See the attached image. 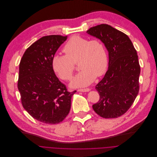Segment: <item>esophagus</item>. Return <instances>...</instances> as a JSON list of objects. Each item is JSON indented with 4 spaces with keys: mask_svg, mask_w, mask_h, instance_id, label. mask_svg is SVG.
Returning <instances> with one entry per match:
<instances>
[{
    "mask_svg": "<svg viewBox=\"0 0 157 157\" xmlns=\"http://www.w3.org/2000/svg\"><path fill=\"white\" fill-rule=\"evenodd\" d=\"M90 90V88H82V89H78V91H82V92H86L89 91Z\"/></svg>",
    "mask_w": 157,
    "mask_h": 157,
    "instance_id": "34e87169",
    "label": "esophagus"
}]
</instances>
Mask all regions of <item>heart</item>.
<instances>
[{"label": "heart", "instance_id": "obj_1", "mask_svg": "<svg viewBox=\"0 0 157 157\" xmlns=\"http://www.w3.org/2000/svg\"><path fill=\"white\" fill-rule=\"evenodd\" d=\"M64 55L55 54L52 59L54 72L62 80H71L78 63L82 70L74 78L71 86H85L96 77H101L107 71L108 56L103 43L98 39L90 40L78 35L72 36L63 48Z\"/></svg>", "mask_w": 157, "mask_h": 157}]
</instances>
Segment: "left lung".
<instances>
[{"label": "left lung", "mask_w": 157, "mask_h": 157, "mask_svg": "<svg viewBox=\"0 0 157 157\" xmlns=\"http://www.w3.org/2000/svg\"><path fill=\"white\" fill-rule=\"evenodd\" d=\"M86 33L100 39L109 54V67L96 85L100 100L92 107L103 118L118 117L131 108L139 91L140 67L129 38L107 24L90 28Z\"/></svg>", "instance_id": "left-lung-1"}]
</instances>
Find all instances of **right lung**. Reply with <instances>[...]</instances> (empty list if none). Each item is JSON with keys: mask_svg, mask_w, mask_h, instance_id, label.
I'll return each instance as SVG.
<instances>
[{"mask_svg": "<svg viewBox=\"0 0 157 157\" xmlns=\"http://www.w3.org/2000/svg\"><path fill=\"white\" fill-rule=\"evenodd\" d=\"M67 38L60 35L41 38L25 51L20 62L18 89L22 106L34 119L44 124L63 121L77 91H67L52 66L53 56Z\"/></svg>", "mask_w": 157, "mask_h": 157, "instance_id": "right-lung-1", "label": "right lung"}]
</instances>
